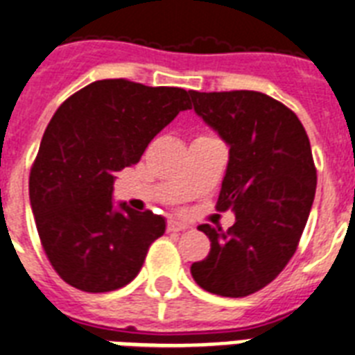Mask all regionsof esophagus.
Here are the masks:
<instances>
[{"label":"esophagus","instance_id":"esophagus-1","mask_svg":"<svg viewBox=\"0 0 355 355\" xmlns=\"http://www.w3.org/2000/svg\"><path fill=\"white\" fill-rule=\"evenodd\" d=\"M186 228H188L186 223L175 221V219H169V221H167V232H182Z\"/></svg>","mask_w":355,"mask_h":355}]
</instances>
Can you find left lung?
I'll use <instances>...</instances> for the list:
<instances>
[{
  "instance_id": "8db88e82",
  "label": "left lung",
  "mask_w": 355,
  "mask_h": 355,
  "mask_svg": "<svg viewBox=\"0 0 355 355\" xmlns=\"http://www.w3.org/2000/svg\"><path fill=\"white\" fill-rule=\"evenodd\" d=\"M197 116L228 150L217 210H232L225 232L200 225L210 254L191 265L205 291L247 297L280 275L297 250L317 188L311 145L297 114L261 92L189 90Z\"/></svg>"
}]
</instances>
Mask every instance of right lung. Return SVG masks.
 Returning a JSON list of instances; mask_svg holds the SVG:
<instances>
[{
	"instance_id": "1",
	"label": "right lung",
	"mask_w": 355,
	"mask_h": 355,
	"mask_svg": "<svg viewBox=\"0 0 355 355\" xmlns=\"http://www.w3.org/2000/svg\"><path fill=\"white\" fill-rule=\"evenodd\" d=\"M189 92L127 79L75 92L47 125L31 167L29 199L57 275L86 293L127 286L166 219L112 202L116 173L138 164L150 139L188 110Z\"/></svg>"
}]
</instances>
